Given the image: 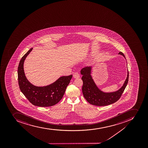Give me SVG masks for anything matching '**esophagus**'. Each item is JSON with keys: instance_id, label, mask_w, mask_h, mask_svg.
Listing matches in <instances>:
<instances>
[{"instance_id": "34e87169", "label": "esophagus", "mask_w": 148, "mask_h": 148, "mask_svg": "<svg viewBox=\"0 0 148 148\" xmlns=\"http://www.w3.org/2000/svg\"><path fill=\"white\" fill-rule=\"evenodd\" d=\"M73 77L75 79H78L80 77V75L78 72H75L73 74Z\"/></svg>"}]
</instances>
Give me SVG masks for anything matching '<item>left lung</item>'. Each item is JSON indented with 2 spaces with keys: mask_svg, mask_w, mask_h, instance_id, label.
<instances>
[{
  "mask_svg": "<svg viewBox=\"0 0 148 148\" xmlns=\"http://www.w3.org/2000/svg\"><path fill=\"white\" fill-rule=\"evenodd\" d=\"M125 58L123 52L119 53ZM92 67H86L82 69L80 73L83 80L82 93L85 99L89 103L96 106H106L115 103L120 99L123 93L128 82L129 72L127 70V76L123 85L116 91L104 92L97 87L91 75Z\"/></svg>",
  "mask_w": 148,
  "mask_h": 148,
  "instance_id": "obj_1",
  "label": "left lung"
}]
</instances>
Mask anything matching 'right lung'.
Masks as SVG:
<instances>
[{
	"instance_id": "add662e5",
	"label": "right lung",
	"mask_w": 148,
	"mask_h": 148,
	"mask_svg": "<svg viewBox=\"0 0 148 148\" xmlns=\"http://www.w3.org/2000/svg\"><path fill=\"white\" fill-rule=\"evenodd\" d=\"M32 50L33 48L30 49L25 54L19 63L17 74L20 89L33 105L40 107L53 106L62 99L72 75L62 76L46 86H37L32 84L25 75L24 63Z\"/></svg>"
}]
</instances>
